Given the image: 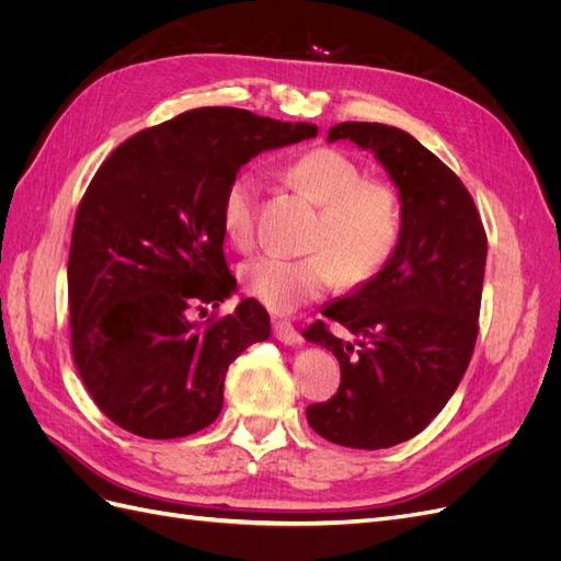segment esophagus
<instances>
[{
	"label": "esophagus",
	"mask_w": 561,
	"mask_h": 561,
	"mask_svg": "<svg viewBox=\"0 0 561 561\" xmlns=\"http://www.w3.org/2000/svg\"><path fill=\"white\" fill-rule=\"evenodd\" d=\"M274 334L283 344H290V346L301 344V334L297 332V328L290 320H274Z\"/></svg>",
	"instance_id": "esophagus-1"
}]
</instances>
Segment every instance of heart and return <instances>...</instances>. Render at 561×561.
Listing matches in <instances>:
<instances>
[{
	"instance_id": "obj_1",
	"label": "heart",
	"mask_w": 561,
	"mask_h": 561,
	"mask_svg": "<svg viewBox=\"0 0 561 561\" xmlns=\"http://www.w3.org/2000/svg\"><path fill=\"white\" fill-rule=\"evenodd\" d=\"M287 180L307 194L318 210L304 257L262 254L243 264V290L271 313H295L325 295L342 274L344 283L363 285L379 276L393 257L402 233V208L393 186L365 180L348 154L318 147L287 165ZM257 175L243 171L227 184L219 219L227 241L248 250L254 241Z\"/></svg>"
}]
</instances>
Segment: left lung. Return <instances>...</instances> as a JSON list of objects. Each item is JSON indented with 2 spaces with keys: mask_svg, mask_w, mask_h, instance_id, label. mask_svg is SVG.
<instances>
[{
  "mask_svg": "<svg viewBox=\"0 0 561 561\" xmlns=\"http://www.w3.org/2000/svg\"><path fill=\"white\" fill-rule=\"evenodd\" d=\"M351 140L386 168L402 233L379 276L328 304L353 339L318 320L304 332L342 367L328 402L307 407L309 426L334 445L386 449L419 435L461 383L478 339L486 233L472 196L410 133L346 122L328 142Z\"/></svg>",
  "mask_w": 561,
  "mask_h": 561,
  "instance_id": "obj_1",
  "label": "left lung"
}]
</instances>
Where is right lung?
I'll list each match as a JSON object with an SVG mask.
<instances>
[{"instance_id": "obj_1", "label": "right lung", "mask_w": 561, "mask_h": 561, "mask_svg": "<svg viewBox=\"0 0 561 561\" xmlns=\"http://www.w3.org/2000/svg\"><path fill=\"white\" fill-rule=\"evenodd\" d=\"M318 126L198 107L135 133L83 194L67 262L72 355L93 402L124 431L171 439L219 416L229 365L271 334L260 301L194 320L236 293L219 206L241 165Z\"/></svg>"}]
</instances>
